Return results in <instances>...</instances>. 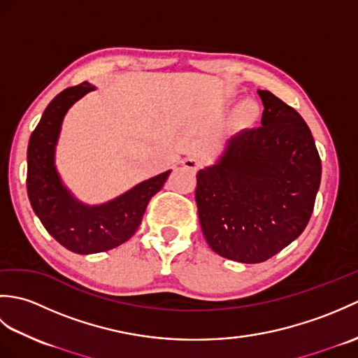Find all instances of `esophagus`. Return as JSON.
I'll return each mask as SVG.
<instances>
[{"mask_svg":"<svg viewBox=\"0 0 358 358\" xmlns=\"http://www.w3.org/2000/svg\"><path fill=\"white\" fill-rule=\"evenodd\" d=\"M183 166L186 167L187 171L196 172L203 166V162H201V159H199V158H195V157H187V158H185Z\"/></svg>","mask_w":358,"mask_h":358,"instance_id":"esophagus-1","label":"esophagus"}]
</instances>
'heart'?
Returning a JSON list of instances; mask_svg holds the SVG:
<instances>
[{
    "instance_id": "b5f03b06",
    "label": "heart",
    "mask_w": 358,
    "mask_h": 358,
    "mask_svg": "<svg viewBox=\"0 0 358 358\" xmlns=\"http://www.w3.org/2000/svg\"><path fill=\"white\" fill-rule=\"evenodd\" d=\"M257 112H258V108L252 101H243L238 108V115L241 118L254 117V115H257Z\"/></svg>"
}]
</instances>
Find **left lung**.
<instances>
[{"instance_id": "obj_1", "label": "left lung", "mask_w": 358, "mask_h": 358, "mask_svg": "<svg viewBox=\"0 0 358 358\" xmlns=\"http://www.w3.org/2000/svg\"><path fill=\"white\" fill-rule=\"evenodd\" d=\"M258 95L262 126L232 136L220 162L196 175L204 238L240 263L269 260L305 231L322 178L305 120L269 90Z\"/></svg>"}]
</instances>
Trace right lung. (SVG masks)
Returning a JSON list of instances; mask_svg holds the SVG:
<instances>
[{
	"mask_svg": "<svg viewBox=\"0 0 358 358\" xmlns=\"http://www.w3.org/2000/svg\"><path fill=\"white\" fill-rule=\"evenodd\" d=\"M94 86L64 89L45 108L27 148V195L32 209L53 238L75 254L104 252L123 245L138 229L149 200L166 183L171 171L143 181L101 206H85L67 192L53 164L59 127L67 109Z\"/></svg>",
	"mask_w": 358,
	"mask_h": 358,
	"instance_id": "1",
	"label": "right lung"
}]
</instances>
